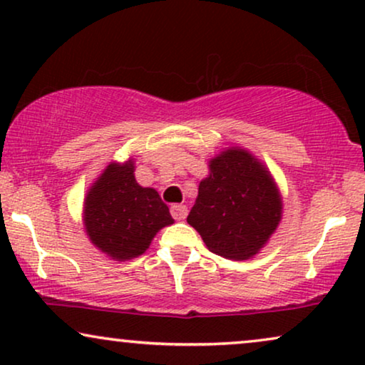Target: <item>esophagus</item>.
Returning a JSON list of instances; mask_svg holds the SVG:
<instances>
[{
    "label": "esophagus",
    "instance_id": "obj_1",
    "mask_svg": "<svg viewBox=\"0 0 365 365\" xmlns=\"http://www.w3.org/2000/svg\"><path fill=\"white\" fill-rule=\"evenodd\" d=\"M171 214L176 221H182L187 216V207L184 204H174V206H171Z\"/></svg>",
    "mask_w": 365,
    "mask_h": 365
}]
</instances>
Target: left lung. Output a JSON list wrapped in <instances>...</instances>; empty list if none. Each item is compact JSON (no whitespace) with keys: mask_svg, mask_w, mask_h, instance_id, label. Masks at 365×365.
<instances>
[{"mask_svg":"<svg viewBox=\"0 0 365 365\" xmlns=\"http://www.w3.org/2000/svg\"><path fill=\"white\" fill-rule=\"evenodd\" d=\"M209 166L211 176L199 184L187 222L211 252L236 261L252 257L281 221L276 184L244 149H227Z\"/></svg>","mask_w":365,"mask_h":365,"instance_id":"8db88e82","label":"left lung"}]
</instances>
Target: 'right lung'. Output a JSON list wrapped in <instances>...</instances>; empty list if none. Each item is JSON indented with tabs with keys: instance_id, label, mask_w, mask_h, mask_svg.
Listing matches in <instances>:
<instances>
[{
	"instance_id": "right-lung-1",
	"label": "right lung",
	"mask_w": 365,
	"mask_h": 365,
	"mask_svg": "<svg viewBox=\"0 0 365 365\" xmlns=\"http://www.w3.org/2000/svg\"><path fill=\"white\" fill-rule=\"evenodd\" d=\"M173 222L161 196L136 182L133 161L109 164L84 201L89 239L118 261L141 256L159 229Z\"/></svg>"
}]
</instances>
